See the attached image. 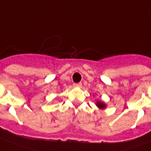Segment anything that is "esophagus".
Listing matches in <instances>:
<instances>
[{"mask_svg":"<svg viewBox=\"0 0 151 151\" xmlns=\"http://www.w3.org/2000/svg\"><path fill=\"white\" fill-rule=\"evenodd\" d=\"M73 86H75V87H81V86H82V83H74V84H73Z\"/></svg>","mask_w":151,"mask_h":151,"instance_id":"esophagus-1","label":"esophagus"}]
</instances>
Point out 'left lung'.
Returning <instances> with one entry per match:
<instances>
[{
	"label": "left lung",
	"mask_w": 151,
	"mask_h": 151,
	"mask_svg": "<svg viewBox=\"0 0 151 151\" xmlns=\"http://www.w3.org/2000/svg\"><path fill=\"white\" fill-rule=\"evenodd\" d=\"M96 105L98 108L101 109H105L106 107V105H105L104 102H102V101H97Z\"/></svg>",
	"instance_id": "obj_1"
}]
</instances>
